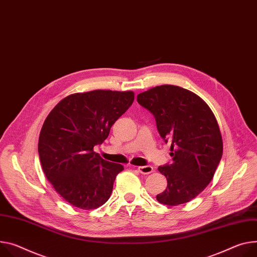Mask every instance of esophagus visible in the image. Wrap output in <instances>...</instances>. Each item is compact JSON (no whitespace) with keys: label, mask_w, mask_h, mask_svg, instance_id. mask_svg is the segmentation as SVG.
<instances>
[{"label":"esophagus","mask_w":257,"mask_h":257,"mask_svg":"<svg viewBox=\"0 0 257 257\" xmlns=\"http://www.w3.org/2000/svg\"><path fill=\"white\" fill-rule=\"evenodd\" d=\"M138 171L142 174H150L154 172V168L152 166H139Z\"/></svg>","instance_id":"esophagus-1"}]
</instances>
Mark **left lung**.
Listing matches in <instances>:
<instances>
[{
    "mask_svg": "<svg viewBox=\"0 0 257 257\" xmlns=\"http://www.w3.org/2000/svg\"><path fill=\"white\" fill-rule=\"evenodd\" d=\"M149 109L165 143L170 142L172 164L158 170L167 179L157 200L167 206L190 202L212 180L223 145L218 123L208 104L194 92L174 85H161L137 95Z\"/></svg>",
    "mask_w": 257,
    "mask_h": 257,
    "instance_id": "1",
    "label": "left lung"
}]
</instances>
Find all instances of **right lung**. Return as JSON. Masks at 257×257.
<instances>
[{
    "label": "right lung",
    "instance_id": "1",
    "mask_svg": "<svg viewBox=\"0 0 257 257\" xmlns=\"http://www.w3.org/2000/svg\"><path fill=\"white\" fill-rule=\"evenodd\" d=\"M134 100L132 91L93 90L61 99L46 118L38 151L43 171L71 205L96 209L110 197L124 167L94 152Z\"/></svg>",
    "mask_w": 257,
    "mask_h": 257
}]
</instances>
